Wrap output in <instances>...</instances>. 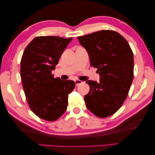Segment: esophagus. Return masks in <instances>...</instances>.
I'll return each mask as SVG.
<instances>
[{
	"instance_id": "esophagus-1",
	"label": "esophagus",
	"mask_w": 155,
	"mask_h": 155,
	"mask_svg": "<svg viewBox=\"0 0 155 155\" xmlns=\"http://www.w3.org/2000/svg\"><path fill=\"white\" fill-rule=\"evenodd\" d=\"M82 82H83L82 81H81L80 80H75V83L76 86H78L79 84H82Z\"/></svg>"
}]
</instances>
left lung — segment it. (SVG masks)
I'll use <instances>...</instances> for the list:
<instances>
[{
    "mask_svg": "<svg viewBox=\"0 0 155 155\" xmlns=\"http://www.w3.org/2000/svg\"><path fill=\"white\" fill-rule=\"evenodd\" d=\"M88 54L91 67L97 68L100 82L88 80L84 96L87 108L99 117L112 115L127 97L133 80V54L119 33L101 30L78 37Z\"/></svg>",
    "mask_w": 155,
    "mask_h": 155,
    "instance_id": "1",
    "label": "left lung"
}]
</instances>
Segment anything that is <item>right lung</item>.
<instances>
[{
	"mask_svg": "<svg viewBox=\"0 0 155 155\" xmlns=\"http://www.w3.org/2000/svg\"><path fill=\"white\" fill-rule=\"evenodd\" d=\"M72 38L36 37L27 45L20 62L22 87L30 108L40 118L55 121L67 110L75 82L54 78L51 71Z\"/></svg>",
	"mask_w": 155,
	"mask_h": 155,
	"instance_id": "obj_1",
	"label": "right lung"
}]
</instances>
